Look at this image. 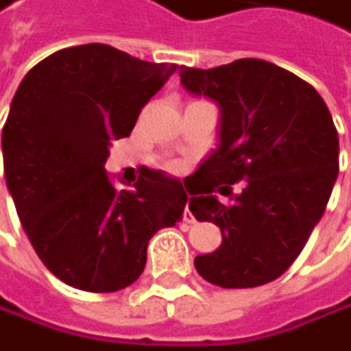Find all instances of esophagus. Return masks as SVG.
Instances as JSON below:
<instances>
[{
	"mask_svg": "<svg viewBox=\"0 0 351 351\" xmlns=\"http://www.w3.org/2000/svg\"><path fill=\"white\" fill-rule=\"evenodd\" d=\"M184 221H186V223H193V221H195V219H193V213L189 210V199H186V206H184Z\"/></svg>",
	"mask_w": 351,
	"mask_h": 351,
	"instance_id": "obj_1",
	"label": "esophagus"
}]
</instances>
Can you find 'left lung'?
Wrapping results in <instances>:
<instances>
[{
  "label": "left lung",
  "instance_id": "1",
  "mask_svg": "<svg viewBox=\"0 0 351 351\" xmlns=\"http://www.w3.org/2000/svg\"><path fill=\"white\" fill-rule=\"evenodd\" d=\"M180 80L221 114L217 149L184 182L191 213L219 226L223 239L195 258L197 274L223 289L271 282L304 250L337 182L332 114L308 82L258 58L182 66ZM241 179L243 191L234 196L232 184Z\"/></svg>",
  "mask_w": 351,
  "mask_h": 351
}]
</instances>
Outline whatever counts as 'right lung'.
<instances>
[{
	"instance_id": "obj_1",
	"label": "right lung",
	"mask_w": 351,
	"mask_h": 351,
	"mask_svg": "<svg viewBox=\"0 0 351 351\" xmlns=\"http://www.w3.org/2000/svg\"><path fill=\"white\" fill-rule=\"evenodd\" d=\"M173 71L88 43L47 56L14 93L1 132L5 184L38 258L69 287H130L149 239L182 219L180 180L145 169L128 191L104 169L112 141L130 136Z\"/></svg>"
}]
</instances>
